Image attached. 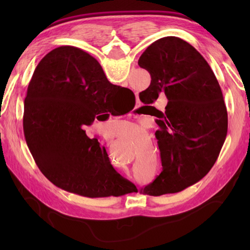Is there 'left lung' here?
<instances>
[{"label": "left lung", "mask_w": 250, "mask_h": 250, "mask_svg": "<svg viewBox=\"0 0 250 250\" xmlns=\"http://www.w3.org/2000/svg\"><path fill=\"white\" fill-rule=\"evenodd\" d=\"M139 65L151 76L150 86L140 93L142 102L152 104L161 93L167 99L156 120L163 169L142 192L176 193L203 178L219 156L228 132L224 97L208 63L178 37L148 46Z\"/></svg>", "instance_id": "obj_1"}]
</instances>
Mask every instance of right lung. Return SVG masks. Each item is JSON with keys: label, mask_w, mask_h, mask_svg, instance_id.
<instances>
[{"label": "right lung", "mask_w": 250, "mask_h": 250, "mask_svg": "<svg viewBox=\"0 0 250 250\" xmlns=\"http://www.w3.org/2000/svg\"><path fill=\"white\" fill-rule=\"evenodd\" d=\"M117 89L93 57L73 46L51 50L36 66L24 99L23 132L37 167L57 187L88 198L137 190L83 130Z\"/></svg>", "instance_id": "obj_1"}]
</instances>
